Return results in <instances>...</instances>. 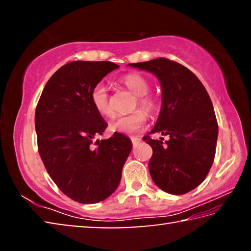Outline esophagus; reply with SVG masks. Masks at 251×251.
Listing matches in <instances>:
<instances>
[{"label":"esophagus","mask_w":251,"mask_h":251,"mask_svg":"<svg viewBox=\"0 0 251 251\" xmlns=\"http://www.w3.org/2000/svg\"><path fill=\"white\" fill-rule=\"evenodd\" d=\"M131 143H133L134 146H137L139 143H141V138L139 137H131Z\"/></svg>","instance_id":"esophagus-1"}]
</instances>
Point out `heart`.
I'll return each mask as SVG.
<instances>
[{"label": "heart", "instance_id": "1", "mask_svg": "<svg viewBox=\"0 0 251 251\" xmlns=\"http://www.w3.org/2000/svg\"><path fill=\"white\" fill-rule=\"evenodd\" d=\"M121 83L128 90L131 94L135 95V100L131 105V109H136L129 115L118 117L117 120L110 123L109 128L113 131L123 134H131L142 128L146 124V113H154L157 108V101L155 97L148 94L150 84L139 74H127L121 79ZM91 101L93 107L97 113L106 118L115 116L113 101L108 94L107 88L103 84H96L91 91ZM143 108L144 110H137Z\"/></svg>", "mask_w": 251, "mask_h": 251}]
</instances>
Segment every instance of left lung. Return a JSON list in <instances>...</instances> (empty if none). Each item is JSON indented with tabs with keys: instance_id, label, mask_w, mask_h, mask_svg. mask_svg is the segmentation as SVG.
Returning a JSON list of instances; mask_svg holds the SVG:
<instances>
[{
	"instance_id": "1",
	"label": "left lung",
	"mask_w": 251,
	"mask_h": 251,
	"mask_svg": "<svg viewBox=\"0 0 251 251\" xmlns=\"http://www.w3.org/2000/svg\"><path fill=\"white\" fill-rule=\"evenodd\" d=\"M129 65L151 72L163 88L158 120L143 137L152 148L151 179L166 193H188L205 180L214 163L218 123L210 97L197 76L177 62L159 57ZM155 132L170 139L165 144L152 140Z\"/></svg>"
}]
</instances>
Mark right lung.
I'll return each instance as SVG.
<instances>
[{
    "label": "right lung",
    "mask_w": 251,
    "mask_h": 251,
    "mask_svg": "<svg viewBox=\"0 0 251 251\" xmlns=\"http://www.w3.org/2000/svg\"><path fill=\"white\" fill-rule=\"evenodd\" d=\"M113 62L75 61L46 83L35 109L37 148L49 175L74 201L95 203L115 192L131 151L128 137L107 127L91 101L92 88L118 69Z\"/></svg>",
    "instance_id": "add662e5"
}]
</instances>
